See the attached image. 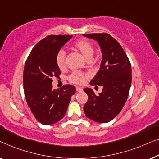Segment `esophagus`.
Wrapping results in <instances>:
<instances>
[{"mask_svg":"<svg viewBox=\"0 0 159 159\" xmlns=\"http://www.w3.org/2000/svg\"><path fill=\"white\" fill-rule=\"evenodd\" d=\"M76 90H77V92H82V91L83 90V89L82 88H80V87H77V88H76Z\"/></svg>","mask_w":159,"mask_h":159,"instance_id":"34e87169","label":"esophagus"}]
</instances>
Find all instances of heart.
<instances>
[{"label":"heart","mask_w":159,"mask_h":159,"mask_svg":"<svg viewBox=\"0 0 159 159\" xmlns=\"http://www.w3.org/2000/svg\"><path fill=\"white\" fill-rule=\"evenodd\" d=\"M74 47L79 51L82 55L88 61L92 59L94 47L91 42L87 39H80L74 43ZM56 63L58 68L63 70L66 67V53L64 51L61 50L56 56ZM86 76L80 71H73L68 77L69 81L72 83L81 84L84 82Z\"/></svg>","instance_id":"b5f03b06"}]
</instances>
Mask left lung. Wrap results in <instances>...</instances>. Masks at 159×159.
<instances>
[{
    "mask_svg": "<svg viewBox=\"0 0 159 159\" xmlns=\"http://www.w3.org/2000/svg\"><path fill=\"white\" fill-rule=\"evenodd\" d=\"M97 40L101 48L100 70L91 80V85L103 87L99 95L91 88H84L88 100L84 106L88 118L96 122L111 121L122 109L127 101L132 82L130 61L121 45L107 33L83 34Z\"/></svg>",
    "mask_w": 159,
    "mask_h": 159,
    "instance_id": "8db88e82",
    "label": "left lung"
}]
</instances>
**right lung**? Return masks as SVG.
<instances>
[{"label":"right lung","instance_id":"add662e5","mask_svg":"<svg viewBox=\"0 0 159 159\" xmlns=\"http://www.w3.org/2000/svg\"><path fill=\"white\" fill-rule=\"evenodd\" d=\"M72 35H48L34 45L25 62L24 91L27 105L34 116L44 125H51L64 118L75 86L66 84L53 90L52 78L59 77L56 56Z\"/></svg>","mask_w":159,"mask_h":159}]
</instances>
